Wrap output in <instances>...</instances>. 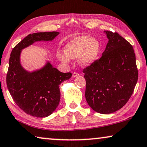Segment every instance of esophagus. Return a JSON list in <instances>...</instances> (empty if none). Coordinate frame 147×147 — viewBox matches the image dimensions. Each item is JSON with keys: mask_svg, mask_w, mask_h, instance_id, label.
Here are the masks:
<instances>
[{"mask_svg": "<svg viewBox=\"0 0 147 147\" xmlns=\"http://www.w3.org/2000/svg\"><path fill=\"white\" fill-rule=\"evenodd\" d=\"M79 75V74L77 72H74L73 73H72V77H74V78L78 77Z\"/></svg>", "mask_w": 147, "mask_h": 147, "instance_id": "34e87169", "label": "esophagus"}]
</instances>
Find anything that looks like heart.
<instances>
[{
  "instance_id": "1",
  "label": "heart",
  "mask_w": 147,
  "mask_h": 147,
  "mask_svg": "<svg viewBox=\"0 0 147 147\" xmlns=\"http://www.w3.org/2000/svg\"><path fill=\"white\" fill-rule=\"evenodd\" d=\"M65 54L58 53L57 57L63 63H68L69 58L79 57V63L86 67L93 63L98 58L100 45L94 38L87 36H79L72 39L66 45Z\"/></svg>"
}]
</instances>
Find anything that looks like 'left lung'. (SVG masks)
Returning <instances> with one entry per match:
<instances>
[{"label":"left lung","mask_w":147,"mask_h":147,"mask_svg":"<svg viewBox=\"0 0 147 147\" xmlns=\"http://www.w3.org/2000/svg\"><path fill=\"white\" fill-rule=\"evenodd\" d=\"M104 32L109 40L102 56L83 72L87 103L96 112L108 114L128 102L138 73L132 45L118 33Z\"/></svg>","instance_id":"obj_1"}]
</instances>
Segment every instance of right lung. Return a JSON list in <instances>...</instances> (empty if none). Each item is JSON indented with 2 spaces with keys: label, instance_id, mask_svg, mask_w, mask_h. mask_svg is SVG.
<instances>
[{
  "label": "right lung",
  "instance_id": "right-lung-1",
  "mask_svg": "<svg viewBox=\"0 0 147 147\" xmlns=\"http://www.w3.org/2000/svg\"><path fill=\"white\" fill-rule=\"evenodd\" d=\"M57 31L29 34L13 49L7 74V85L16 104L23 111L37 118L52 114L60 100L59 85L71 77V72H61L50 62L36 71L25 70L20 62L21 50L40 41H52Z\"/></svg>",
  "mask_w": 147,
  "mask_h": 147
}]
</instances>
